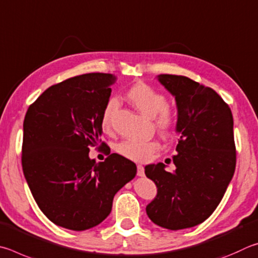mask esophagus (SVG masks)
Returning a JSON list of instances; mask_svg holds the SVG:
<instances>
[{
    "instance_id": "esophagus-1",
    "label": "esophagus",
    "mask_w": 258,
    "mask_h": 258,
    "mask_svg": "<svg viewBox=\"0 0 258 258\" xmlns=\"http://www.w3.org/2000/svg\"><path fill=\"white\" fill-rule=\"evenodd\" d=\"M145 174V170H144L143 165H137V175L138 177H144Z\"/></svg>"
}]
</instances>
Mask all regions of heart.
Returning <instances> with one entry per match:
<instances>
[{"mask_svg":"<svg viewBox=\"0 0 258 258\" xmlns=\"http://www.w3.org/2000/svg\"><path fill=\"white\" fill-rule=\"evenodd\" d=\"M126 98L139 112L147 116H153V121L161 134L171 136L178 124V114L174 108L166 103V98L162 93L145 83L133 85L126 92ZM119 105L115 97L106 102L101 115V126L104 133H108L112 128L113 116ZM160 143L155 139L137 141L124 139L117 144L116 151L122 156L136 162L150 161L160 150Z\"/></svg>","mask_w":258,"mask_h":258,"instance_id":"1","label":"heart"}]
</instances>
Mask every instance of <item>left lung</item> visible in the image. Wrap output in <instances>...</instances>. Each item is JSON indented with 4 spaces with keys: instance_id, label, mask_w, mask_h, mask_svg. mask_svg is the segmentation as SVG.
<instances>
[{
    "instance_id": "1",
    "label": "left lung",
    "mask_w": 258,
    "mask_h": 258,
    "mask_svg": "<svg viewBox=\"0 0 258 258\" xmlns=\"http://www.w3.org/2000/svg\"><path fill=\"white\" fill-rule=\"evenodd\" d=\"M159 80L177 101L181 136L173 172L163 163L145 166L157 187L146 213L162 228L181 230L209 219L231 181L237 160L233 117L214 89L184 76L161 75Z\"/></svg>"
}]
</instances>
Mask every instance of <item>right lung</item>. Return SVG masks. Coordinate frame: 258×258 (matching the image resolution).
Segmentation results:
<instances>
[{
    "label": "right lung",
    "instance_id": "1",
    "mask_svg": "<svg viewBox=\"0 0 258 258\" xmlns=\"http://www.w3.org/2000/svg\"><path fill=\"white\" fill-rule=\"evenodd\" d=\"M115 76L86 74L48 87L24 121L21 164L40 211L58 227L83 231L111 213L113 197L137 166L102 142L101 115ZM104 147L96 164L89 147Z\"/></svg>",
    "mask_w": 258,
    "mask_h": 258
}]
</instances>
